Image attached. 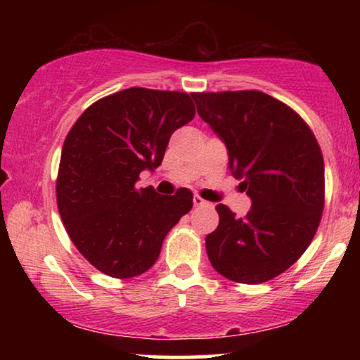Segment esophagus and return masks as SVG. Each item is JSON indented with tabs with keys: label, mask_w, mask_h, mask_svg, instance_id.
<instances>
[{
	"label": "esophagus",
	"mask_w": 360,
	"mask_h": 360,
	"mask_svg": "<svg viewBox=\"0 0 360 360\" xmlns=\"http://www.w3.org/2000/svg\"><path fill=\"white\" fill-rule=\"evenodd\" d=\"M193 203H194V206H198V208H200V206H212V205L208 203V201H205L203 198L198 196V194L193 198Z\"/></svg>",
	"instance_id": "1"
}]
</instances>
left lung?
<instances>
[{
    "label": "left lung",
    "instance_id": "obj_1",
    "mask_svg": "<svg viewBox=\"0 0 360 360\" xmlns=\"http://www.w3.org/2000/svg\"><path fill=\"white\" fill-rule=\"evenodd\" d=\"M198 115L229 148L230 171L252 200L237 218L218 205L206 235L213 269L242 284L283 274L308 249L325 206L321 148L308 123L262 91L193 93Z\"/></svg>",
    "mask_w": 360,
    "mask_h": 360
}]
</instances>
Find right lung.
<instances>
[{
	"mask_svg": "<svg viewBox=\"0 0 360 360\" xmlns=\"http://www.w3.org/2000/svg\"><path fill=\"white\" fill-rule=\"evenodd\" d=\"M194 113L188 93L130 88L93 103L69 130L57 208L76 249L103 274L128 279L150 269L169 230L193 208L189 189L162 196L135 183L160 166L171 135Z\"/></svg>",
	"mask_w": 360,
	"mask_h": 360,
	"instance_id": "add662e5",
	"label": "right lung"
}]
</instances>
